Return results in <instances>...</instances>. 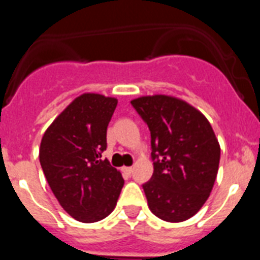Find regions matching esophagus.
Instances as JSON below:
<instances>
[{"instance_id":"1","label":"esophagus","mask_w":260,"mask_h":260,"mask_svg":"<svg viewBox=\"0 0 260 260\" xmlns=\"http://www.w3.org/2000/svg\"><path fill=\"white\" fill-rule=\"evenodd\" d=\"M122 172H125L126 174H132L133 173V168L132 167H123Z\"/></svg>"}]
</instances>
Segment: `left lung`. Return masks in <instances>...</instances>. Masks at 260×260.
<instances>
[{"label": "left lung", "mask_w": 260, "mask_h": 260, "mask_svg": "<svg viewBox=\"0 0 260 260\" xmlns=\"http://www.w3.org/2000/svg\"><path fill=\"white\" fill-rule=\"evenodd\" d=\"M132 105L151 132L153 174L143 185L148 207L164 221H185L203 207L219 171L220 144L212 126L173 96H142Z\"/></svg>", "instance_id": "1"}]
</instances>
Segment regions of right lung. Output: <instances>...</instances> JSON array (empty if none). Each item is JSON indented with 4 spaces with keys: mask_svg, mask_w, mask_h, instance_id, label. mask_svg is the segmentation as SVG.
<instances>
[{
    "mask_svg": "<svg viewBox=\"0 0 260 260\" xmlns=\"http://www.w3.org/2000/svg\"><path fill=\"white\" fill-rule=\"evenodd\" d=\"M116 98L83 93L74 99L43 135L39 158L53 194L75 220L96 222L116 207L121 172L103 160Z\"/></svg>",
    "mask_w": 260,
    "mask_h": 260,
    "instance_id": "right-lung-1",
    "label": "right lung"
}]
</instances>
